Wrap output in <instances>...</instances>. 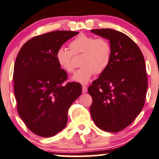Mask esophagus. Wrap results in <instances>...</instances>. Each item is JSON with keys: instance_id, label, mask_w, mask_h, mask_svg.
Segmentation results:
<instances>
[{"instance_id": "esophagus-1", "label": "esophagus", "mask_w": 159, "mask_h": 159, "mask_svg": "<svg viewBox=\"0 0 159 159\" xmlns=\"http://www.w3.org/2000/svg\"><path fill=\"white\" fill-rule=\"evenodd\" d=\"M87 91H88V88L86 87L85 85H83V93H87Z\"/></svg>"}]
</instances>
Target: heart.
I'll use <instances>...</instances> for the list:
<instances>
[{
	"label": "heart",
	"mask_w": 159,
	"mask_h": 159,
	"mask_svg": "<svg viewBox=\"0 0 159 159\" xmlns=\"http://www.w3.org/2000/svg\"><path fill=\"white\" fill-rule=\"evenodd\" d=\"M69 49L60 47L55 53L59 66L67 73H72L75 68L74 55L83 54L80 67L72 76L74 81L87 84L95 73H103L111 63L112 47L107 39L81 34L71 40Z\"/></svg>",
	"instance_id": "obj_1"
}]
</instances>
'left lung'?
I'll list each match as a JSON object with an SVG mask.
<instances>
[{
	"instance_id": "left-lung-1",
	"label": "left lung",
	"mask_w": 159,
	"mask_h": 159,
	"mask_svg": "<svg viewBox=\"0 0 159 159\" xmlns=\"http://www.w3.org/2000/svg\"><path fill=\"white\" fill-rule=\"evenodd\" d=\"M91 32L109 40L112 59L109 66L88 89L90 111L98 127L116 133L130 125L145 102L148 76L140 48L124 33L111 29Z\"/></svg>"
}]
</instances>
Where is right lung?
Masks as SVG:
<instances>
[{
    "instance_id": "right-lung-1",
    "label": "right lung",
    "mask_w": 159,
    "mask_h": 159,
    "mask_svg": "<svg viewBox=\"0 0 159 159\" xmlns=\"http://www.w3.org/2000/svg\"><path fill=\"white\" fill-rule=\"evenodd\" d=\"M79 32L54 31L31 38L21 47L14 66V92L17 113L34 134L52 137L65 128L68 109L82 93L78 83H67L68 74L55 53Z\"/></svg>"
}]
</instances>
